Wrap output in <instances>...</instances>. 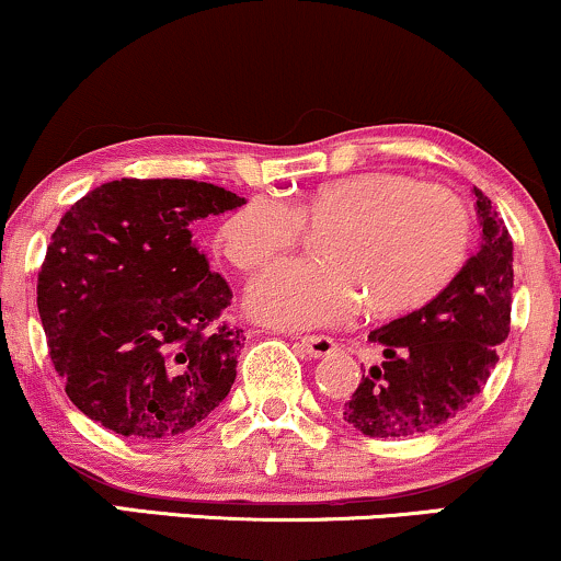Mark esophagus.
Returning a JSON list of instances; mask_svg holds the SVG:
<instances>
[{"instance_id":"1","label":"esophagus","mask_w":561,"mask_h":561,"mask_svg":"<svg viewBox=\"0 0 561 561\" xmlns=\"http://www.w3.org/2000/svg\"><path fill=\"white\" fill-rule=\"evenodd\" d=\"M298 345L306 351V356L311 358H324L330 356V353H334V347H337V343H334L332 337H324V334H313V337H300Z\"/></svg>"}]
</instances>
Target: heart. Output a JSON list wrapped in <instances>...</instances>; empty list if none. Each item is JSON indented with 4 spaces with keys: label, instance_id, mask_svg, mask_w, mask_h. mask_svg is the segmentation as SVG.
<instances>
[{
    "label": "heart",
    "instance_id": "heart-1",
    "mask_svg": "<svg viewBox=\"0 0 561 561\" xmlns=\"http://www.w3.org/2000/svg\"><path fill=\"white\" fill-rule=\"evenodd\" d=\"M321 229L324 261H279L248 287L250 317L282 330L345 319L366 298L379 317L433 300L467 259L472 221L454 192L409 173L371 171L317 184L287 205L253 197L218 229V250L240 272H255Z\"/></svg>",
    "mask_w": 561,
    "mask_h": 561
}]
</instances>
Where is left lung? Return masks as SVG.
Returning <instances> with one entry per match:
<instances>
[{
	"label": "left lung",
	"mask_w": 561,
	"mask_h": 561,
	"mask_svg": "<svg viewBox=\"0 0 561 561\" xmlns=\"http://www.w3.org/2000/svg\"><path fill=\"white\" fill-rule=\"evenodd\" d=\"M480 248L433 300L369 332L382 364L362 377L345 422L369 437L430 433L482 390L508 337L512 317V237L474 186Z\"/></svg>",
	"instance_id": "1"
}]
</instances>
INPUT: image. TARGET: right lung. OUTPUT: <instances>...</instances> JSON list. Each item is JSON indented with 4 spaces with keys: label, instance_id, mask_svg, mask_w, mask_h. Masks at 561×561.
Wrapping results in <instances>:
<instances>
[{
    "label": "right lung",
    "instance_id": "obj_1",
    "mask_svg": "<svg viewBox=\"0 0 561 561\" xmlns=\"http://www.w3.org/2000/svg\"><path fill=\"white\" fill-rule=\"evenodd\" d=\"M244 205L192 179H121L70 205L36 285L55 371L89 420L124 437L182 435L237 377L231 289L192 227Z\"/></svg>",
    "mask_w": 561,
    "mask_h": 561
}]
</instances>
